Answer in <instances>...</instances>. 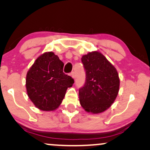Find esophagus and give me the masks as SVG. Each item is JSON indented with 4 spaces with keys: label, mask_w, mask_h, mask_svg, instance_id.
I'll return each mask as SVG.
<instances>
[{
    "label": "esophagus",
    "mask_w": 150,
    "mask_h": 150,
    "mask_svg": "<svg viewBox=\"0 0 150 150\" xmlns=\"http://www.w3.org/2000/svg\"><path fill=\"white\" fill-rule=\"evenodd\" d=\"M70 76L73 78V79H75V72H74V71H72V72H71Z\"/></svg>",
    "instance_id": "obj_1"
}]
</instances>
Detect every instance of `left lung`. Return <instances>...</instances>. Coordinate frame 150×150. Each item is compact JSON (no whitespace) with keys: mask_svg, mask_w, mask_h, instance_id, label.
Returning a JSON list of instances; mask_svg holds the SVG:
<instances>
[{"mask_svg":"<svg viewBox=\"0 0 150 150\" xmlns=\"http://www.w3.org/2000/svg\"><path fill=\"white\" fill-rule=\"evenodd\" d=\"M85 69V83L79 89V101L88 112L98 114L108 109L120 88L117 71L102 53L89 52L81 58Z\"/></svg>","mask_w":150,"mask_h":150,"instance_id":"left-lung-1","label":"left lung"}]
</instances>
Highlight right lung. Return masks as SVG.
I'll return each instance as SVG.
<instances>
[{"instance_id": "1", "label": "right lung", "mask_w": 150, "mask_h": 150, "mask_svg": "<svg viewBox=\"0 0 150 150\" xmlns=\"http://www.w3.org/2000/svg\"><path fill=\"white\" fill-rule=\"evenodd\" d=\"M63 63L54 52H45L36 59L26 79L28 98L39 109L50 111L60 106L74 79L63 73Z\"/></svg>"}]
</instances>
